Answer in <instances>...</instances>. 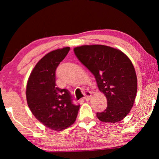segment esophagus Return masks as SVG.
Segmentation results:
<instances>
[{"mask_svg":"<svg viewBox=\"0 0 159 159\" xmlns=\"http://www.w3.org/2000/svg\"><path fill=\"white\" fill-rule=\"evenodd\" d=\"M91 97H92V94H91V93L89 92V91H87V92H85V95L83 98H84L85 100L88 101V100H90Z\"/></svg>","mask_w":159,"mask_h":159,"instance_id":"obj_1","label":"esophagus"}]
</instances>
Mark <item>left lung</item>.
<instances>
[{
  "mask_svg": "<svg viewBox=\"0 0 159 159\" xmlns=\"http://www.w3.org/2000/svg\"><path fill=\"white\" fill-rule=\"evenodd\" d=\"M75 55L90 70L99 90L107 99V107L97 113L105 123L123 120L132 109L135 99L138 80L131 61L121 51L103 45H82L74 49Z\"/></svg>",
  "mask_w": 159,
  "mask_h": 159,
  "instance_id": "8db88e82",
  "label": "left lung"
}]
</instances>
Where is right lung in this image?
<instances>
[{
    "label": "right lung",
    "instance_id": "right-lung-1",
    "mask_svg": "<svg viewBox=\"0 0 159 159\" xmlns=\"http://www.w3.org/2000/svg\"><path fill=\"white\" fill-rule=\"evenodd\" d=\"M69 50L66 47L45 55L35 66L26 85V100L32 114L45 126L55 131L73 124L80 107L73 103L68 90L56 86V69Z\"/></svg>",
    "mask_w": 159,
    "mask_h": 159
}]
</instances>
